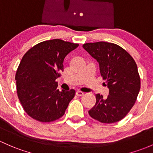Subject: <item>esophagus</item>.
Returning a JSON list of instances; mask_svg holds the SVG:
<instances>
[{
  "instance_id": "1",
  "label": "esophagus",
  "mask_w": 153,
  "mask_h": 153,
  "mask_svg": "<svg viewBox=\"0 0 153 153\" xmlns=\"http://www.w3.org/2000/svg\"><path fill=\"white\" fill-rule=\"evenodd\" d=\"M76 95L77 96V97H82V96L84 95V93L82 92V91H76Z\"/></svg>"
}]
</instances>
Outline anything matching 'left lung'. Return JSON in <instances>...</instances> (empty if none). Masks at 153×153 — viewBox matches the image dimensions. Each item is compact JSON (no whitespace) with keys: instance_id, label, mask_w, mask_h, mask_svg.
<instances>
[{"instance_id":"left-lung-1","label":"left lung","mask_w":153,"mask_h":153,"mask_svg":"<svg viewBox=\"0 0 153 153\" xmlns=\"http://www.w3.org/2000/svg\"><path fill=\"white\" fill-rule=\"evenodd\" d=\"M82 47L100 64L101 76L109 88L106 99L96 94V104L89 111L93 119L105 124L124 119L135 103L141 88V78L134 59L115 43L97 42Z\"/></svg>"}]
</instances>
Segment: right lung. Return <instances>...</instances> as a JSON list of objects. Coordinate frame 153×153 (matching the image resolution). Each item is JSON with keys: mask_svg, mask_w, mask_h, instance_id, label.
Wrapping results in <instances>:
<instances>
[{"mask_svg": "<svg viewBox=\"0 0 153 153\" xmlns=\"http://www.w3.org/2000/svg\"><path fill=\"white\" fill-rule=\"evenodd\" d=\"M78 45L54 39L34 45L23 55L15 74L16 90L30 117L40 122H51L65 114L75 91H59L56 79L63 71L64 58Z\"/></svg>", "mask_w": 153, "mask_h": 153, "instance_id": "1", "label": "right lung"}]
</instances>
